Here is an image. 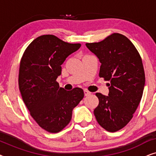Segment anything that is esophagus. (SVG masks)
Here are the masks:
<instances>
[{
  "label": "esophagus",
  "instance_id": "34e87169",
  "mask_svg": "<svg viewBox=\"0 0 156 156\" xmlns=\"http://www.w3.org/2000/svg\"><path fill=\"white\" fill-rule=\"evenodd\" d=\"M84 96H86V97H87V96H89L91 94V92H89V91H87V89H84Z\"/></svg>",
  "mask_w": 156,
  "mask_h": 156
}]
</instances>
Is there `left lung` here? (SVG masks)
<instances>
[{
  "label": "left lung",
  "instance_id": "8db88e82",
  "mask_svg": "<svg viewBox=\"0 0 156 156\" xmlns=\"http://www.w3.org/2000/svg\"><path fill=\"white\" fill-rule=\"evenodd\" d=\"M86 46L101 63L100 77L110 82L108 96L96 94L99 102L94 114L102 128L116 132L131 120L141 100L145 85L141 57L130 40L119 33Z\"/></svg>",
  "mask_w": 156,
  "mask_h": 156
}]
</instances>
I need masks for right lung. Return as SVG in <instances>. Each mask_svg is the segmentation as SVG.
<instances>
[{"mask_svg": "<svg viewBox=\"0 0 156 156\" xmlns=\"http://www.w3.org/2000/svg\"><path fill=\"white\" fill-rule=\"evenodd\" d=\"M80 46L52 35H41L27 46L21 58L18 85L23 100L34 120L50 133L67 126L72 110L84 96L82 89L66 91L56 81L61 65Z\"/></svg>", "mask_w": 156, "mask_h": 156, "instance_id": "1", "label": "right lung"}]
</instances>
